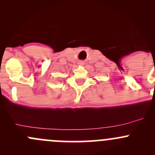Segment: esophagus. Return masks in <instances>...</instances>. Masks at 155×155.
Here are the masks:
<instances>
[{"mask_svg": "<svg viewBox=\"0 0 155 155\" xmlns=\"http://www.w3.org/2000/svg\"><path fill=\"white\" fill-rule=\"evenodd\" d=\"M79 65H81V66H82V65H83V64H84V62L82 61H80L79 62Z\"/></svg>", "mask_w": 155, "mask_h": 155, "instance_id": "1", "label": "esophagus"}]
</instances>
